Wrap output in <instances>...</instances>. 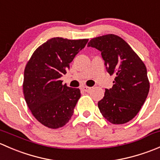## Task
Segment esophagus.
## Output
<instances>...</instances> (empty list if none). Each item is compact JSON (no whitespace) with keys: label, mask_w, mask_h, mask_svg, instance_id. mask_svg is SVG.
<instances>
[{"label":"esophagus","mask_w":160,"mask_h":160,"mask_svg":"<svg viewBox=\"0 0 160 160\" xmlns=\"http://www.w3.org/2000/svg\"><path fill=\"white\" fill-rule=\"evenodd\" d=\"M90 89H91V88H89V87H87V86H83V87H82V90H83V91H85V92L90 91Z\"/></svg>","instance_id":"esophagus-1"}]
</instances>
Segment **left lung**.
<instances>
[{
    "label": "left lung",
    "mask_w": 160,
    "mask_h": 160,
    "mask_svg": "<svg viewBox=\"0 0 160 160\" xmlns=\"http://www.w3.org/2000/svg\"><path fill=\"white\" fill-rule=\"evenodd\" d=\"M88 47L99 50L106 70L114 75L113 87L106 89L98 103L104 118L112 124H125L135 117L149 91L144 62L121 37L109 34L92 38Z\"/></svg>",
    "instance_id": "obj_1"
}]
</instances>
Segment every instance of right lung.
Listing matches in <instances>:
<instances>
[{
    "mask_svg": "<svg viewBox=\"0 0 160 160\" xmlns=\"http://www.w3.org/2000/svg\"><path fill=\"white\" fill-rule=\"evenodd\" d=\"M88 42L50 38L34 52L27 63L23 83L25 101L34 117L48 128L64 126L73 114L80 90L62 85L60 78Z\"/></svg>",
    "mask_w": 160,
    "mask_h": 160,
    "instance_id": "obj_1",
    "label": "right lung"
}]
</instances>
